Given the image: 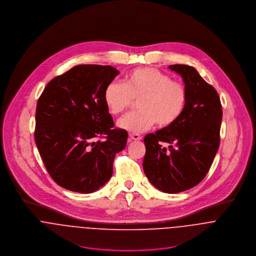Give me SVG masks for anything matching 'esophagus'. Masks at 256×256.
Masks as SVG:
<instances>
[{
  "label": "esophagus",
  "mask_w": 256,
  "mask_h": 256,
  "mask_svg": "<svg viewBox=\"0 0 256 256\" xmlns=\"http://www.w3.org/2000/svg\"><path fill=\"white\" fill-rule=\"evenodd\" d=\"M129 137H130V140H133V141H139V140H142V137L138 134H134V133H131L129 134Z\"/></svg>",
  "instance_id": "esophagus-1"
}]
</instances>
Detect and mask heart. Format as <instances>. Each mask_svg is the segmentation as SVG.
Listing matches in <instances>:
<instances>
[{"label":"heart","mask_w":256,"mask_h":256,"mask_svg":"<svg viewBox=\"0 0 256 256\" xmlns=\"http://www.w3.org/2000/svg\"><path fill=\"white\" fill-rule=\"evenodd\" d=\"M104 100L114 116L121 115L137 102L139 111L123 117L118 125L134 133L174 125L183 114L188 92L182 82L152 67H142L127 74L124 84L111 82L104 92Z\"/></svg>","instance_id":"obj_1"}]
</instances>
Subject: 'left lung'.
Returning <instances> with one entry per match:
<instances>
[{"mask_svg": "<svg viewBox=\"0 0 256 256\" xmlns=\"http://www.w3.org/2000/svg\"><path fill=\"white\" fill-rule=\"evenodd\" d=\"M168 68L182 74L188 102L174 125L145 136L143 168L154 187L174 194L196 186L207 176L219 148L222 110L217 90L193 67Z\"/></svg>", "mask_w": 256, "mask_h": 256, "instance_id": "8db88e82", "label": "left lung"}]
</instances>
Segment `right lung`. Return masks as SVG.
Listing matches in <instances>:
<instances>
[{
  "instance_id": "add662e5",
  "label": "right lung",
  "mask_w": 256,
  "mask_h": 256,
  "mask_svg": "<svg viewBox=\"0 0 256 256\" xmlns=\"http://www.w3.org/2000/svg\"><path fill=\"white\" fill-rule=\"evenodd\" d=\"M119 71L76 65L51 80L37 102L34 140L42 162L61 187L92 193L110 180L115 154L128 133L115 128L104 100Z\"/></svg>"
}]
</instances>
